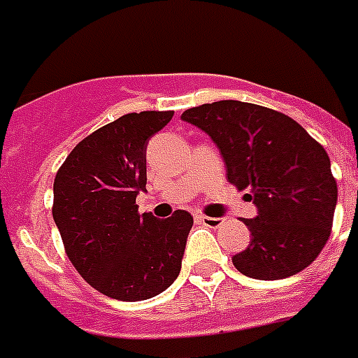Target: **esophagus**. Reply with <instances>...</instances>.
<instances>
[{"mask_svg":"<svg viewBox=\"0 0 358 358\" xmlns=\"http://www.w3.org/2000/svg\"><path fill=\"white\" fill-rule=\"evenodd\" d=\"M199 220L204 226H208V228H219L224 219H220V217H206V215H200Z\"/></svg>","mask_w":358,"mask_h":358,"instance_id":"obj_1","label":"esophagus"}]
</instances>
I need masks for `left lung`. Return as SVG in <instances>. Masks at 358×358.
Returning <instances> with one entry per match:
<instances>
[{
	"instance_id": "1",
	"label": "left lung",
	"mask_w": 358,
	"mask_h": 358,
	"mask_svg": "<svg viewBox=\"0 0 358 358\" xmlns=\"http://www.w3.org/2000/svg\"><path fill=\"white\" fill-rule=\"evenodd\" d=\"M213 139L228 182L254 200L248 248L231 257L241 274L283 280L307 268L329 239L336 182L329 156L294 119L259 104L217 101L182 113Z\"/></svg>"
}]
</instances>
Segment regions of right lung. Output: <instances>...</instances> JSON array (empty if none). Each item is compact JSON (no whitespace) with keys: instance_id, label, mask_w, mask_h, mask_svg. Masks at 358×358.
Instances as JSON below:
<instances>
[{"instance_id":"obj_1","label":"right lung","mask_w":358,"mask_h":358,"mask_svg":"<svg viewBox=\"0 0 358 358\" xmlns=\"http://www.w3.org/2000/svg\"><path fill=\"white\" fill-rule=\"evenodd\" d=\"M174 112L127 113L75 147L53 184V219L77 272L121 301L149 300L182 268L191 213H138L147 191V143Z\"/></svg>"}]
</instances>
